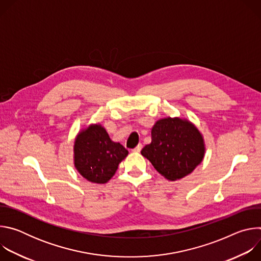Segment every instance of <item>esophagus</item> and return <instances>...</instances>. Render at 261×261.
<instances>
[{
    "mask_svg": "<svg viewBox=\"0 0 261 261\" xmlns=\"http://www.w3.org/2000/svg\"><path fill=\"white\" fill-rule=\"evenodd\" d=\"M141 148H142V144H141V143H139L136 147H134V148H133L132 151H133V152H135V153H138V152H140V151H141Z\"/></svg>",
    "mask_w": 261,
    "mask_h": 261,
    "instance_id": "esophagus-1",
    "label": "esophagus"
}]
</instances>
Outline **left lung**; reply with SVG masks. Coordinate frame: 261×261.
<instances>
[{
  "mask_svg": "<svg viewBox=\"0 0 261 261\" xmlns=\"http://www.w3.org/2000/svg\"><path fill=\"white\" fill-rule=\"evenodd\" d=\"M141 155L166 178L179 179L191 173L202 161L203 139L188 121L162 119L154 125L152 142L142 148Z\"/></svg>",
  "mask_w": 261,
  "mask_h": 261,
  "instance_id": "obj_1",
  "label": "left lung"
}]
</instances>
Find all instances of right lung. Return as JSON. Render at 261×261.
<instances>
[{"mask_svg": "<svg viewBox=\"0 0 261 261\" xmlns=\"http://www.w3.org/2000/svg\"><path fill=\"white\" fill-rule=\"evenodd\" d=\"M74 154L75 167L85 178L104 184L116 173L128 151L121 143L111 141L100 125H92L77 136Z\"/></svg>", "mask_w": 261, "mask_h": 261, "instance_id": "add662e5", "label": "right lung"}]
</instances>
